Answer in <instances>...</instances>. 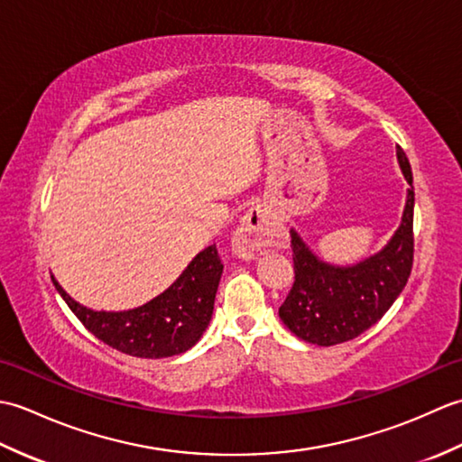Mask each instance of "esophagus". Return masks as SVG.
I'll return each instance as SVG.
<instances>
[{
	"label": "esophagus",
	"instance_id": "34e87169",
	"mask_svg": "<svg viewBox=\"0 0 462 462\" xmlns=\"http://www.w3.org/2000/svg\"><path fill=\"white\" fill-rule=\"evenodd\" d=\"M278 222L266 206H252V208L242 216L236 234H234V250L242 258H252L262 248L272 246L278 240Z\"/></svg>",
	"mask_w": 462,
	"mask_h": 462
}]
</instances>
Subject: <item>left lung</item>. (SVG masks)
<instances>
[{
    "label": "left lung",
    "instance_id": "1",
    "mask_svg": "<svg viewBox=\"0 0 462 462\" xmlns=\"http://www.w3.org/2000/svg\"><path fill=\"white\" fill-rule=\"evenodd\" d=\"M397 161L411 189L401 226L375 256L356 266H331L291 230L296 282L280 306V318L300 339L321 347L356 339L385 316L407 286L415 250V192L413 172L401 146H397Z\"/></svg>",
    "mask_w": 462,
    "mask_h": 462
}]
</instances>
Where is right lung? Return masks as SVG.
Here are the masks:
<instances>
[{
  "label": "right lung",
  "mask_w": 462,
  "mask_h": 462,
  "mask_svg": "<svg viewBox=\"0 0 462 462\" xmlns=\"http://www.w3.org/2000/svg\"><path fill=\"white\" fill-rule=\"evenodd\" d=\"M224 263L216 244L196 254L169 290L126 311H95L77 303L51 276L55 290L97 339L133 357L161 359L189 351L212 318Z\"/></svg>",
  "instance_id": "1"
}]
</instances>
